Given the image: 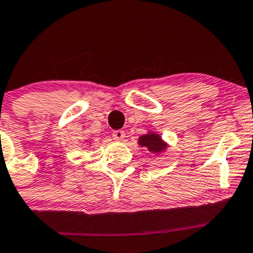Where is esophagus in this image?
I'll return each mask as SVG.
<instances>
[{"instance_id":"obj_1","label":"esophagus","mask_w":253,"mask_h":253,"mask_svg":"<svg viewBox=\"0 0 253 253\" xmlns=\"http://www.w3.org/2000/svg\"><path fill=\"white\" fill-rule=\"evenodd\" d=\"M112 137L117 141H122L126 137V132H124L123 130H115V131L112 132Z\"/></svg>"}]
</instances>
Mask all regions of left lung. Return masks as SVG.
<instances>
[{"mask_svg": "<svg viewBox=\"0 0 253 253\" xmlns=\"http://www.w3.org/2000/svg\"><path fill=\"white\" fill-rule=\"evenodd\" d=\"M138 145L141 147L147 148L151 152H162L163 149L167 147V145L163 142L159 135L152 134V132L147 135H142L138 138Z\"/></svg>", "mask_w": 253, "mask_h": 253, "instance_id": "8db88e82", "label": "left lung"}]
</instances>
